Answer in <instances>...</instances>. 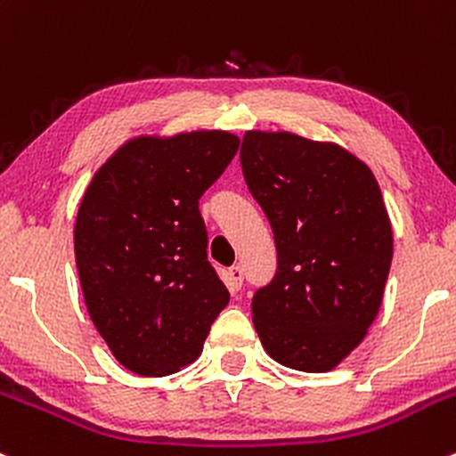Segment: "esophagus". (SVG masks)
<instances>
[{
	"instance_id": "34e87169",
	"label": "esophagus",
	"mask_w": 456,
	"mask_h": 456,
	"mask_svg": "<svg viewBox=\"0 0 456 456\" xmlns=\"http://www.w3.org/2000/svg\"><path fill=\"white\" fill-rule=\"evenodd\" d=\"M224 281H227V289L232 292L240 290L242 289V281H244V271L242 266H232L224 275Z\"/></svg>"
}]
</instances>
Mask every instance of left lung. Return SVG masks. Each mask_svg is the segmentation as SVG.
I'll return each instance as SVG.
<instances>
[{
	"mask_svg": "<svg viewBox=\"0 0 456 456\" xmlns=\"http://www.w3.org/2000/svg\"><path fill=\"white\" fill-rule=\"evenodd\" d=\"M240 164L277 248L251 301L257 337L281 365L328 371L380 310L393 257L380 188L352 152L292 133H244Z\"/></svg>",
	"mask_w": 456,
	"mask_h": 456,
	"instance_id": "1",
	"label": "left lung"
}]
</instances>
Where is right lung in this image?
<instances>
[{
  "instance_id": "obj_1",
  "label": "right lung",
  "mask_w": 456,
  "mask_h": 456,
  "mask_svg": "<svg viewBox=\"0 0 456 456\" xmlns=\"http://www.w3.org/2000/svg\"><path fill=\"white\" fill-rule=\"evenodd\" d=\"M227 131L137 137L89 183L74 229L85 304L124 367L167 376L199 358L229 290L208 260L199 199L232 164Z\"/></svg>"
}]
</instances>
